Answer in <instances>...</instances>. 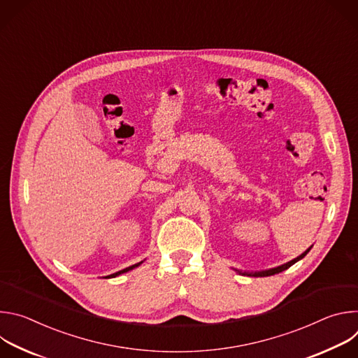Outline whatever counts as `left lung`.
I'll return each mask as SVG.
<instances>
[{"label":"left lung","instance_id":"obj_1","mask_svg":"<svg viewBox=\"0 0 358 358\" xmlns=\"http://www.w3.org/2000/svg\"><path fill=\"white\" fill-rule=\"evenodd\" d=\"M312 249V246L308 249V250H304L300 257H297V258H294L293 261H290V262H287V264H285V265H280V266H278V268H273V269H268V271H262V272H239V273H242V275H248V276H255V278H258V276H271V275H276V273H280V272H283V271H286L287 268H290L292 265H294L297 261H300V259H303L306 255L309 253V250Z\"/></svg>","mask_w":358,"mask_h":358}]
</instances>
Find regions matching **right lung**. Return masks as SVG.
I'll return each mask as SVG.
<instances>
[{
    "label": "right lung",
    "mask_w": 358,
    "mask_h": 358,
    "mask_svg": "<svg viewBox=\"0 0 358 358\" xmlns=\"http://www.w3.org/2000/svg\"><path fill=\"white\" fill-rule=\"evenodd\" d=\"M141 264H143V262H138V264H136V265H131V266H129V268H126V269H123V271H119V272H116V273H113V275H109V276H106V278H116V276H119V275H122V273H126V272H129V271L137 268V266L141 265Z\"/></svg>",
    "instance_id": "1"
}]
</instances>
